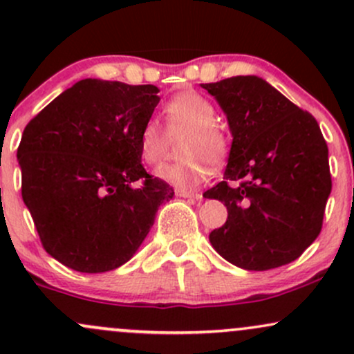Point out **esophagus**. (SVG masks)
Instances as JSON below:
<instances>
[{"label": "esophagus", "instance_id": "34e87169", "mask_svg": "<svg viewBox=\"0 0 354 354\" xmlns=\"http://www.w3.org/2000/svg\"><path fill=\"white\" fill-rule=\"evenodd\" d=\"M176 196L191 198V200H200L201 194L198 193V191H193V189H178V191H176Z\"/></svg>", "mask_w": 354, "mask_h": 354}]
</instances>
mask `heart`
Wrapping results in <instances>:
<instances>
[{"instance_id": "b5f03b06", "label": "heart", "mask_w": 354, "mask_h": 354, "mask_svg": "<svg viewBox=\"0 0 354 354\" xmlns=\"http://www.w3.org/2000/svg\"><path fill=\"white\" fill-rule=\"evenodd\" d=\"M169 135L188 131L183 154L188 160L174 165H163L156 169L158 180L176 186L191 188L205 180L211 165L221 163L230 151V138L216 121V109L208 98L196 91L174 95L163 108ZM141 158L148 165H160L168 153V135L154 120L146 121L140 133Z\"/></svg>"}]
</instances>
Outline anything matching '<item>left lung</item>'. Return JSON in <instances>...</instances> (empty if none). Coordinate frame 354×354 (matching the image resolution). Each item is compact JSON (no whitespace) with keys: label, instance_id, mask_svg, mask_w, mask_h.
<instances>
[{"label":"left lung","instance_id":"1","mask_svg":"<svg viewBox=\"0 0 354 354\" xmlns=\"http://www.w3.org/2000/svg\"><path fill=\"white\" fill-rule=\"evenodd\" d=\"M226 115L233 141L225 178L203 196L228 219L209 241L231 265H288L318 238L331 193L328 146L316 120L259 76L201 84Z\"/></svg>","mask_w":354,"mask_h":354}]
</instances>
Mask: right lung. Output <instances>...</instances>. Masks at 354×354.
I'll return each instance as SVG.
<instances>
[{"label":"right lung","instance_id":"right-lung-1","mask_svg":"<svg viewBox=\"0 0 354 354\" xmlns=\"http://www.w3.org/2000/svg\"><path fill=\"white\" fill-rule=\"evenodd\" d=\"M153 84L81 80L24 128L21 194L48 254L80 273L124 265L171 200L149 176L138 140L160 103ZM140 180L142 185L135 187Z\"/></svg>","mask_w":354,"mask_h":354}]
</instances>
